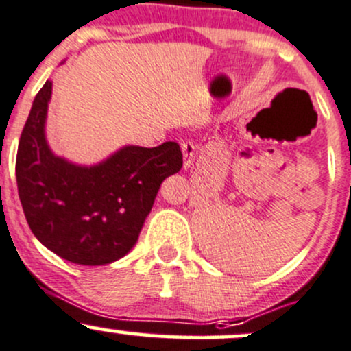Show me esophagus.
Listing matches in <instances>:
<instances>
[{
    "label": "esophagus",
    "instance_id": "esophagus-1",
    "mask_svg": "<svg viewBox=\"0 0 351 351\" xmlns=\"http://www.w3.org/2000/svg\"><path fill=\"white\" fill-rule=\"evenodd\" d=\"M182 152H183V168L184 169L191 168V165H193V161H195V155H196L195 145L190 143V141H183Z\"/></svg>",
    "mask_w": 351,
    "mask_h": 351
}]
</instances>
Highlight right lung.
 <instances>
[{"label": "right lung", "mask_w": 351, "mask_h": 351, "mask_svg": "<svg viewBox=\"0 0 351 351\" xmlns=\"http://www.w3.org/2000/svg\"><path fill=\"white\" fill-rule=\"evenodd\" d=\"M53 83L34 98L16 155V183L34 237L58 256L98 267L136 245L165 178L178 173L183 155L175 141L143 148L126 145L106 160L76 165L46 140Z\"/></svg>", "instance_id": "1"}]
</instances>
